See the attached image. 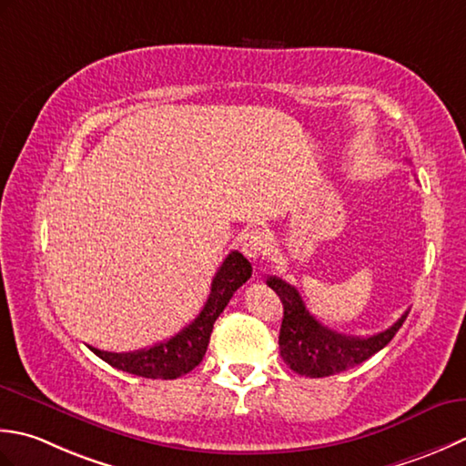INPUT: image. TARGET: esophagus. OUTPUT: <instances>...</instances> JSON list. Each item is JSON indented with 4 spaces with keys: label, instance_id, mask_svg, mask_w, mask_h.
I'll use <instances>...</instances> for the list:
<instances>
[{
    "label": "esophagus",
    "instance_id": "1",
    "mask_svg": "<svg viewBox=\"0 0 466 466\" xmlns=\"http://www.w3.org/2000/svg\"><path fill=\"white\" fill-rule=\"evenodd\" d=\"M269 247V237L261 229H251L243 235L241 239V251L247 255L249 259H259L261 255H265Z\"/></svg>",
    "mask_w": 466,
    "mask_h": 466
}]
</instances>
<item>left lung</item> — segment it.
<instances>
[{
  "mask_svg": "<svg viewBox=\"0 0 466 466\" xmlns=\"http://www.w3.org/2000/svg\"><path fill=\"white\" fill-rule=\"evenodd\" d=\"M268 286L283 303V321L279 329V354L293 372L309 378H324L344 372L366 362L380 352L400 329L408 311L380 334L358 338L344 336L326 328L306 309L299 291L279 278H268Z\"/></svg>",
  "mask_w": 466,
  "mask_h": 466,
  "instance_id": "1",
  "label": "left lung"
}]
</instances>
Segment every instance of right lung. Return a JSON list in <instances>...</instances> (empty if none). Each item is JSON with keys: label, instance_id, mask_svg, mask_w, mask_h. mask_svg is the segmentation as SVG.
<instances>
[{"label": "right lung", "instance_id": "obj_1", "mask_svg": "<svg viewBox=\"0 0 466 466\" xmlns=\"http://www.w3.org/2000/svg\"><path fill=\"white\" fill-rule=\"evenodd\" d=\"M251 263L239 251H231L227 255L221 268L215 273L211 293H208L201 313L167 341L127 354L102 352V350L92 346L88 348L112 368L142 378L175 380L191 372L195 366L201 364L207 352L215 319L221 316L233 293L251 278Z\"/></svg>", "mask_w": 466, "mask_h": 466}]
</instances>
